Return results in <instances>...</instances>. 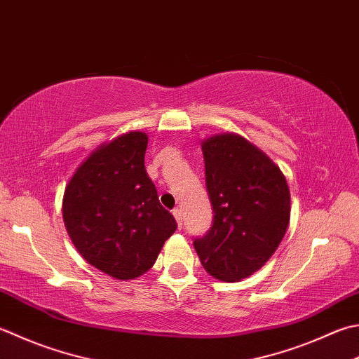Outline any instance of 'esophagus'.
Here are the masks:
<instances>
[{
	"instance_id": "34e87169",
	"label": "esophagus",
	"mask_w": 359,
	"mask_h": 359,
	"mask_svg": "<svg viewBox=\"0 0 359 359\" xmlns=\"http://www.w3.org/2000/svg\"><path fill=\"white\" fill-rule=\"evenodd\" d=\"M172 215H174V217H175V221H177V224H179V229L182 227V210L177 207V208H174L172 210Z\"/></svg>"
}]
</instances>
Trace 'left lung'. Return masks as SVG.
<instances>
[{"label": "left lung", "instance_id": "obj_1", "mask_svg": "<svg viewBox=\"0 0 359 359\" xmlns=\"http://www.w3.org/2000/svg\"><path fill=\"white\" fill-rule=\"evenodd\" d=\"M213 224L194 238L205 271L236 282L258 271L286 233L291 198L278 166L248 140L224 133L202 143Z\"/></svg>", "mask_w": 359, "mask_h": 359}]
</instances>
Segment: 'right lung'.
Wrapping results in <instances>:
<instances>
[{"mask_svg": "<svg viewBox=\"0 0 359 359\" xmlns=\"http://www.w3.org/2000/svg\"><path fill=\"white\" fill-rule=\"evenodd\" d=\"M146 147L143 132L101 146L77 168L63 194V221L74 248L118 280L151 269L177 229L144 170Z\"/></svg>", "mask_w": 359, "mask_h": 359, "instance_id": "add662e5", "label": "right lung"}]
</instances>
